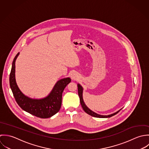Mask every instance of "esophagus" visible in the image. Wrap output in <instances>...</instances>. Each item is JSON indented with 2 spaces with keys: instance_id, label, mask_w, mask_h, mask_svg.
<instances>
[{
  "instance_id": "34e87169",
  "label": "esophagus",
  "mask_w": 149,
  "mask_h": 149,
  "mask_svg": "<svg viewBox=\"0 0 149 149\" xmlns=\"http://www.w3.org/2000/svg\"><path fill=\"white\" fill-rule=\"evenodd\" d=\"M71 78L72 80H78L79 78V77L77 72H74L71 74Z\"/></svg>"
}]
</instances>
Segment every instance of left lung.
<instances>
[{
	"label": "left lung",
	"instance_id": "8db88e82",
	"mask_svg": "<svg viewBox=\"0 0 149 149\" xmlns=\"http://www.w3.org/2000/svg\"><path fill=\"white\" fill-rule=\"evenodd\" d=\"M78 95L79 97V99H80V102H81V104L82 105V107L83 108V109L84 110V111L87 113L88 114H89L90 116L95 117V118H111L114 115H115L116 114H117L119 111L121 110H119L118 112L112 113L111 115H101L99 114H97L96 113H95L94 112L92 111L91 110H90L89 108L86 105V104H85L84 101V99H83V88L82 87V86L80 84H78Z\"/></svg>",
	"mask_w": 149,
	"mask_h": 149
}]
</instances>
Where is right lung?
Returning <instances> with one entry per match:
<instances>
[{
  "mask_svg": "<svg viewBox=\"0 0 149 149\" xmlns=\"http://www.w3.org/2000/svg\"><path fill=\"white\" fill-rule=\"evenodd\" d=\"M19 52L13 60L10 74V86L18 105L25 111L36 117L49 118L59 111L61 105L62 93L66 86L71 82L70 78L58 81L51 93L45 98L33 99L24 94L19 90L15 80V60Z\"/></svg>",
  "mask_w": 149,
  "mask_h": 149,
  "instance_id": "add662e5",
  "label": "right lung"
}]
</instances>
